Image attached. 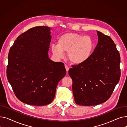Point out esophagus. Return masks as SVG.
I'll use <instances>...</instances> for the list:
<instances>
[{
    "label": "esophagus",
    "mask_w": 127,
    "mask_h": 127,
    "mask_svg": "<svg viewBox=\"0 0 127 127\" xmlns=\"http://www.w3.org/2000/svg\"><path fill=\"white\" fill-rule=\"evenodd\" d=\"M65 68H66V71L68 72V70H69V69L68 66L67 65H65Z\"/></svg>",
    "instance_id": "obj_1"
}]
</instances>
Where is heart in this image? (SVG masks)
<instances>
[{
  "instance_id": "heart-1",
  "label": "heart",
  "mask_w": 127,
  "mask_h": 127,
  "mask_svg": "<svg viewBox=\"0 0 127 127\" xmlns=\"http://www.w3.org/2000/svg\"><path fill=\"white\" fill-rule=\"evenodd\" d=\"M94 47V42L90 35H81L75 33H67L60 36L58 45L51 46V51L56 58L61 59L64 52L72 64H80L90 59Z\"/></svg>"
}]
</instances>
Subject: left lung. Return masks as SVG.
I'll list each match as a JSON object with an SVG mask.
<instances>
[{
    "mask_svg": "<svg viewBox=\"0 0 127 127\" xmlns=\"http://www.w3.org/2000/svg\"><path fill=\"white\" fill-rule=\"evenodd\" d=\"M97 32L98 42L90 59L72 65L68 71L78 105L92 106L107 101L121 77V58L116 45L110 36Z\"/></svg>",
    "mask_w": 127,
    "mask_h": 127,
    "instance_id": "left-lung-1",
    "label": "left lung"
}]
</instances>
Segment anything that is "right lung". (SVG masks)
Masks as SVG:
<instances>
[{
  "mask_svg": "<svg viewBox=\"0 0 127 127\" xmlns=\"http://www.w3.org/2000/svg\"><path fill=\"white\" fill-rule=\"evenodd\" d=\"M50 34L48 27H35L19 35L10 49L6 76L15 96L25 103H50L66 75L64 63L48 57Z\"/></svg>",
  "mask_w": 127,
  "mask_h": 127,
  "instance_id": "obj_1",
  "label": "right lung"
}]
</instances>
